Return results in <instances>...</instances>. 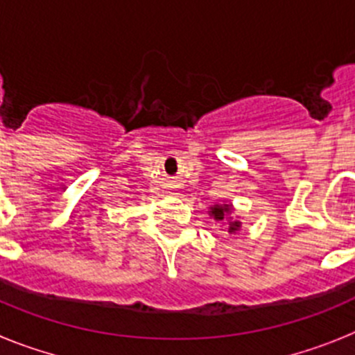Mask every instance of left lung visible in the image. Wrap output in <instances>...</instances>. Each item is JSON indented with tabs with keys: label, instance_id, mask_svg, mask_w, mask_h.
Returning a JSON list of instances; mask_svg holds the SVG:
<instances>
[{
	"label": "left lung",
	"instance_id": "1",
	"mask_svg": "<svg viewBox=\"0 0 355 355\" xmlns=\"http://www.w3.org/2000/svg\"><path fill=\"white\" fill-rule=\"evenodd\" d=\"M230 211V205H215V207L210 208V214L215 220H224V217H226ZM238 230H240V223H230V230H227L230 233H236Z\"/></svg>",
	"mask_w": 355,
	"mask_h": 355
}]
</instances>
